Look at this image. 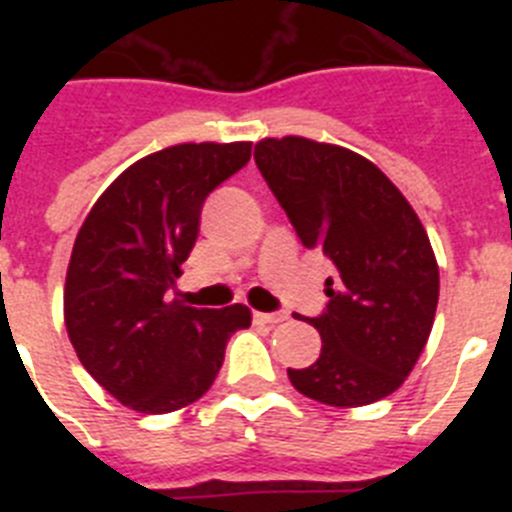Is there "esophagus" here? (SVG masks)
I'll list each match as a JSON object with an SVG mask.
<instances>
[{"label": "esophagus", "instance_id": "34e87169", "mask_svg": "<svg viewBox=\"0 0 512 512\" xmlns=\"http://www.w3.org/2000/svg\"><path fill=\"white\" fill-rule=\"evenodd\" d=\"M253 320L261 325H279L287 320V315L284 312H253Z\"/></svg>", "mask_w": 512, "mask_h": 512}]
</instances>
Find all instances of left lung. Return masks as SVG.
Instances as JSON below:
<instances>
[{
    "mask_svg": "<svg viewBox=\"0 0 512 512\" xmlns=\"http://www.w3.org/2000/svg\"><path fill=\"white\" fill-rule=\"evenodd\" d=\"M256 166L305 248L336 266L325 279L315 364L287 369L310 400L372 405L405 382L431 336L438 264L423 223L400 189L359 153L287 135L256 143Z\"/></svg>",
    "mask_w": 512,
    "mask_h": 512,
    "instance_id": "obj_1",
    "label": "left lung"
}]
</instances>
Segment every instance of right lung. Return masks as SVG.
Wrapping results in <instances>:
<instances>
[{
	"label": "right lung",
	"mask_w": 512,
	"mask_h": 512,
	"mask_svg": "<svg viewBox=\"0 0 512 512\" xmlns=\"http://www.w3.org/2000/svg\"><path fill=\"white\" fill-rule=\"evenodd\" d=\"M251 143H182L140 158L94 202L71 251L63 318L89 374L138 413H174L215 382L246 305L169 300L200 233L207 194L243 169Z\"/></svg>",
	"instance_id": "1"
}]
</instances>
